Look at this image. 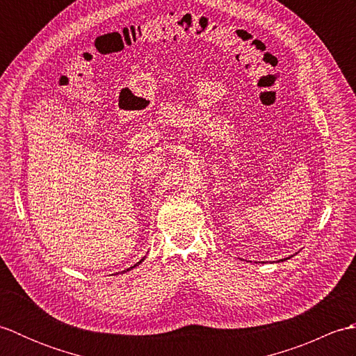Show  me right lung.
<instances>
[{
    "label": "right lung",
    "instance_id": "add662e5",
    "mask_svg": "<svg viewBox=\"0 0 356 356\" xmlns=\"http://www.w3.org/2000/svg\"><path fill=\"white\" fill-rule=\"evenodd\" d=\"M142 260H143V259H142ZM142 260H140V261H142ZM140 261H139V263H140ZM139 263H136V264H134V266H138V264H139ZM134 266H131V268H130V269H133V268H134Z\"/></svg>",
    "mask_w": 356,
    "mask_h": 356
}]
</instances>
